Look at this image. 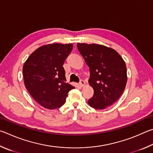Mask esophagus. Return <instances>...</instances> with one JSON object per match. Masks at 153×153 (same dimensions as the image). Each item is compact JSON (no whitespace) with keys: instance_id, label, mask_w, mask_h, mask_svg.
<instances>
[{"instance_id":"34e87169","label":"esophagus","mask_w":153,"mask_h":153,"mask_svg":"<svg viewBox=\"0 0 153 153\" xmlns=\"http://www.w3.org/2000/svg\"><path fill=\"white\" fill-rule=\"evenodd\" d=\"M80 85H81V87H84L85 85V82L83 81V80H81L80 81Z\"/></svg>"}]
</instances>
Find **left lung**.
I'll list each match as a JSON object with an SVG mask.
<instances>
[{"label": "left lung", "instance_id": "8db88e82", "mask_svg": "<svg viewBox=\"0 0 153 153\" xmlns=\"http://www.w3.org/2000/svg\"><path fill=\"white\" fill-rule=\"evenodd\" d=\"M79 52L89 67V83L94 90L89 105L103 109L118 100L127 82L124 60L116 50L96 44H77Z\"/></svg>", "mask_w": 153, "mask_h": 153}]
</instances>
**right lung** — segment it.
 I'll return each mask as SVG.
<instances>
[{"label": "right lung", "mask_w": 153, "mask_h": 153, "mask_svg": "<svg viewBox=\"0 0 153 153\" xmlns=\"http://www.w3.org/2000/svg\"><path fill=\"white\" fill-rule=\"evenodd\" d=\"M72 44H53L39 47L24 63V84L31 97L48 109L60 108L74 87L66 83L64 61Z\"/></svg>", "instance_id": "1"}]
</instances>
